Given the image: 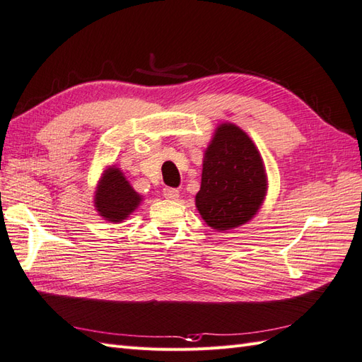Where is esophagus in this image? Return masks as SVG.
Segmentation results:
<instances>
[{
  "instance_id": "esophagus-1",
  "label": "esophagus",
  "mask_w": 362,
  "mask_h": 362,
  "mask_svg": "<svg viewBox=\"0 0 362 362\" xmlns=\"http://www.w3.org/2000/svg\"><path fill=\"white\" fill-rule=\"evenodd\" d=\"M163 196L168 200H177L179 199V189L175 188H163Z\"/></svg>"
}]
</instances>
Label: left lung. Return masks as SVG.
Segmentation results:
<instances>
[{
	"mask_svg": "<svg viewBox=\"0 0 362 362\" xmlns=\"http://www.w3.org/2000/svg\"><path fill=\"white\" fill-rule=\"evenodd\" d=\"M267 194L265 166L257 148L233 123H222L209 143L196 194L199 213L211 228H236L259 211Z\"/></svg>",
	"mask_w": 362,
	"mask_h": 362,
	"instance_id": "left-lung-1",
	"label": "left lung"
}]
</instances>
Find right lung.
<instances>
[{"mask_svg":"<svg viewBox=\"0 0 362 362\" xmlns=\"http://www.w3.org/2000/svg\"><path fill=\"white\" fill-rule=\"evenodd\" d=\"M140 202L141 196L134 191L119 168H107L98 182L94 197L98 214L109 222H123Z\"/></svg>","mask_w":362,"mask_h":362,"instance_id":"obj_1","label":"right lung"}]
</instances>
